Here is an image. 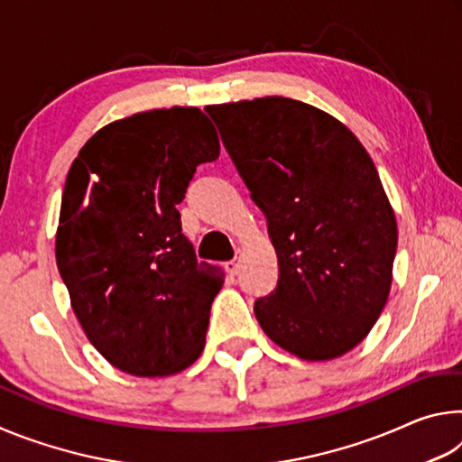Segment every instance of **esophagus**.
Instances as JSON below:
<instances>
[{"instance_id": "obj_1", "label": "esophagus", "mask_w": 462, "mask_h": 462, "mask_svg": "<svg viewBox=\"0 0 462 462\" xmlns=\"http://www.w3.org/2000/svg\"><path fill=\"white\" fill-rule=\"evenodd\" d=\"M226 271H228V275H238L240 271V261H228L224 264Z\"/></svg>"}]
</instances>
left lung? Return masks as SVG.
Listing matches in <instances>:
<instances>
[{"label":"left lung","instance_id":"obj_1","mask_svg":"<svg viewBox=\"0 0 462 462\" xmlns=\"http://www.w3.org/2000/svg\"><path fill=\"white\" fill-rule=\"evenodd\" d=\"M279 261L254 301L269 338L303 361L365 340L385 308L397 222L374 162L334 116L289 97L209 106Z\"/></svg>","mask_w":462,"mask_h":462}]
</instances>
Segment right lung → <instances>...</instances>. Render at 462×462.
Listing matches in <instances>:
<instances>
[{
  "instance_id": "add662e5",
  "label": "right lung",
  "mask_w": 462,
  "mask_h": 462,
  "mask_svg": "<svg viewBox=\"0 0 462 462\" xmlns=\"http://www.w3.org/2000/svg\"><path fill=\"white\" fill-rule=\"evenodd\" d=\"M217 156L208 116L171 107L107 124L69 169L57 267L83 332L116 369L165 377L206 346L224 271L198 263L175 206Z\"/></svg>"
}]
</instances>
